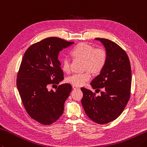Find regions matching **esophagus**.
I'll return each instance as SVG.
<instances>
[{
  "mask_svg": "<svg viewBox=\"0 0 147 147\" xmlns=\"http://www.w3.org/2000/svg\"><path fill=\"white\" fill-rule=\"evenodd\" d=\"M72 87H73V89H77V88H79V87H78V86L75 85H72Z\"/></svg>",
  "mask_w": 147,
  "mask_h": 147,
  "instance_id": "esophagus-1",
  "label": "esophagus"
}]
</instances>
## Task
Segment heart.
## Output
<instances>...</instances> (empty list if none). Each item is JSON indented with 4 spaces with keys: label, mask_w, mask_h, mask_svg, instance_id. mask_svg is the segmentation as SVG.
Here are the masks:
<instances>
[{
    "label": "heart",
    "mask_w": 147,
    "mask_h": 147,
    "mask_svg": "<svg viewBox=\"0 0 147 147\" xmlns=\"http://www.w3.org/2000/svg\"><path fill=\"white\" fill-rule=\"evenodd\" d=\"M72 53L76 58L85 60L84 68L90 69L94 73H99L105 67L107 61V53L102 48H94L87 43H80L72 50ZM62 68L64 71L69 73L71 71V60L68 57L62 60ZM92 74L90 70L84 73H74L67 78V82L73 85L81 86L90 80Z\"/></svg>",
    "instance_id": "heart-1"
}]
</instances>
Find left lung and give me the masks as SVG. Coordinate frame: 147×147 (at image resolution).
<instances>
[{"label":"left lung","mask_w":147,"mask_h":147,"mask_svg":"<svg viewBox=\"0 0 147 147\" xmlns=\"http://www.w3.org/2000/svg\"><path fill=\"white\" fill-rule=\"evenodd\" d=\"M106 48L107 61L100 74L90 85L99 96L82 87V104L88 118L99 124L115 120L124 110L130 98L131 68L127 53L113 41L96 38Z\"/></svg>","instance_id":"1"}]
</instances>
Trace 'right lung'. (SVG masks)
I'll list each match as a JSON object with an SVG mask.
<instances>
[{
  "mask_svg": "<svg viewBox=\"0 0 147 147\" xmlns=\"http://www.w3.org/2000/svg\"><path fill=\"white\" fill-rule=\"evenodd\" d=\"M73 43L59 37H48L32 45L22 59L17 88L28 115L41 124L54 123L64 112L71 85H60L56 91L48 90V87L59 84L64 79L58 55L63 48Z\"/></svg>",
  "mask_w": 147,
  "mask_h": 147,
  "instance_id": "1",
  "label": "right lung"
}]
</instances>
